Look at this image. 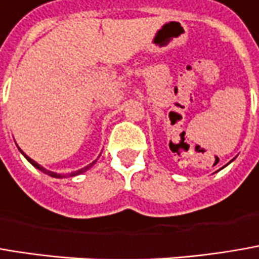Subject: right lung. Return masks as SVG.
Masks as SVG:
<instances>
[{
    "label": "right lung",
    "instance_id": "add662e5",
    "mask_svg": "<svg viewBox=\"0 0 259 259\" xmlns=\"http://www.w3.org/2000/svg\"><path fill=\"white\" fill-rule=\"evenodd\" d=\"M20 152H22V150H20ZM22 153H23V152H22ZM23 156L26 157V159H28L29 162H30V163H32V165H33L35 168H38L39 171H42L44 174H48V176H50V177H54V178H63V177H65V176H62V174H56V172H51V171H47L46 168H42V166H41L39 163H36V162H35L33 159H30V157H29L28 155H25V153H23ZM96 162H97V160H94V162H91V163H90V165H87L85 168H81V169H78V171H75V172H70V174H69V177H75V176H79V174H82V172H85L87 169H90V168H91V166H93V165H94Z\"/></svg>",
    "mask_w": 259,
    "mask_h": 259
}]
</instances>
